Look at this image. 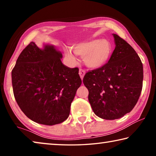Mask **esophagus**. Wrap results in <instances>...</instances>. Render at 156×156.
<instances>
[{
  "instance_id": "obj_1",
  "label": "esophagus",
  "mask_w": 156,
  "mask_h": 156,
  "mask_svg": "<svg viewBox=\"0 0 156 156\" xmlns=\"http://www.w3.org/2000/svg\"><path fill=\"white\" fill-rule=\"evenodd\" d=\"M79 75H80L81 79L83 80L84 75H85V71L84 69H80V70H79Z\"/></svg>"
}]
</instances>
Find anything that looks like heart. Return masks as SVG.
I'll list each match as a JSON object with an SVG mask.
<instances>
[{"label":"heart","mask_w":156,"mask_h":156,"mask_svg":"<svg viewBox=\"0 0 156 156\" xmlns=\"http://www.w3.org/2000/svg\"><path fill=\"white\" fill-rule=\"evenodd\" d=\"M72 50L76 55L84 57V64L91 69H99L105 66L109 62L113 52L112 44L106 39L83 42L76 44ZM65 54L70 61H76L74 54L71 50L66 49Z\"/></svg>","instance_id":"b5f03b06"}]
</instances>
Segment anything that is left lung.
Wrapping results in <instances>:
<instances>
[{"instance_id": "1", "label": "left lung", "mask_w": 156, "mask_h": 156, "mask_svg": "<svg viewBox=\"0 0 156 156\" xmlns=\"http://www.w3.org/2000/svg\"><path fill=\"white\" fill-rule=\"evenodd\" d=\"M115 47L106 65L83 78L95 114L105 120L122 118L135 107L143 81L141 60L130 44L113 34Z\"/></svg>"}]
</instances>
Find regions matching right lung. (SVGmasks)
<instances>
[{
    "mask_svg": "<svg viewBox=\"0 0 156 156\" xmlns=\"http://www.w3.org/2000/svg\"><path fill=\"white\" fill-rule=\"evenodd\" d=\"M62 53L54 45L39 48L34 42L20 53L12 72L17 104L34 122L54 125L69 115L71 104L82 80L77 68L61 61Z\"/></svg>",
    "mask_w": 156,
    "mask_h": 156,
    "instance_id": "add662e5",
    "label": "right lung"
}]
</instances>
